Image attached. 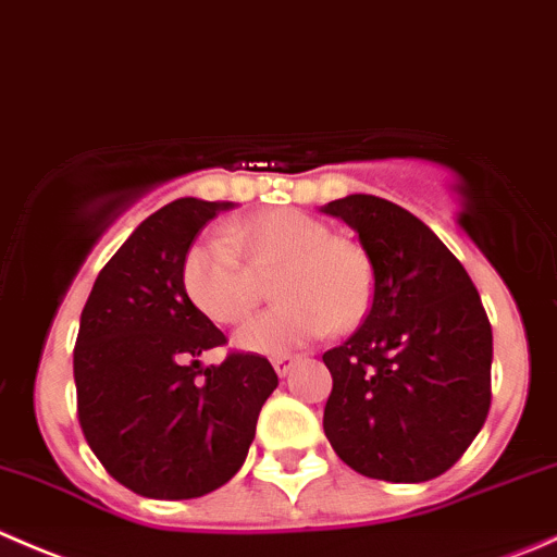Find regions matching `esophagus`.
<instances>
[{"instance_id": "esophagus-1", "label": "esophagus", "mask_w": 557, "mask_h": 557, "mask_svg": "<svg viewBox=\"0 0 557 557\" xmlns=\"http://www.w3.org/2000/svg\"><path fill=\"white\" fill-rule=\"evenodd\" d=\"M297 362H300V357H292V355H278V357H273V368H276L278 376H289L292 368H295Z\"/></svg>"}]
</instances>
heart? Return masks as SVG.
<instances>
[{"label": "heart", "instance_id": "1", "mask_svg": "<svg viewBox=\"0 0 557 557\" xmlns=\"http://www.w3.org/2000/svg\"><path fill=\"white\" fill-rule=\"evenodd\" d=\"M234 240L208 235L189 246L181 284L197 311L211 322L238 324L257 302V273L273 278L276 308L251 319L235 335V346L251 355H286L317 341L330 327L349 330L371 306V265L349 240L333 238L327 224L295 208L260 213L238 227ZM245 251L250 269L237 249Z\"/></svg>", "mask_w": 557, "mask_h": 557}]
</instances>
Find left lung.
Returning a JSON list of instances; mask_svg holds the SVG:
<instances>
[{"label":"left lung","mask_w":557,"mask_h":557,"mask_svg":"<svg viewBox=\"0 0 557 557\" xmlns=\"http://www.w3.org/2000/svg\"><path fill=\"white\" fill-rule=\"evenodd\" d=\"M319 211L355 230L373 271L366 322L322 355L333 373L324 436L362 476H442L490 411L493 330L476 286L438 235L395 202L349 195Z\"/></svg>","instance_id":"1"}]
</instances>
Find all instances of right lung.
<instances>
[{
    "label": "right lung",
    "mask_w": 557,
    "mask_h": 557,
    "mask_svg": "<svg viewBox=\"0 0 557 557\" xmlns=\"http://www.w3.org/2000/svg\"><path fill=\"white\" fill-rule=\"evenodd\" d=\"M230 208L197 197L159 208L99 271L81 313V428L110 476L146 498H200L230 482L278 387L260 355L200 366L224 333L191 306L181 265L195 235Z\"/></svg>",
    "instance_id": "right-lung-1"
}]
</instances>
